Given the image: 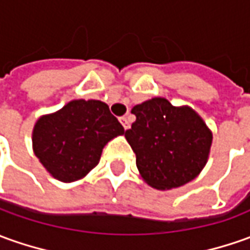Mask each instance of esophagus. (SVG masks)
<instances>
[{"instance_id":"esophagus-1","label":"esophagus","mask_w":250,"mask_h":250,"mask_svg":"<svg viewBox=\"0 0 250 250\" xmlns=\"http://www.w3.org/2000/svg\"><path fill=\"white\" fill-rule=\"evenodd\" d=\"M120 120V123H122V125L125 127V130H128L130 128V122H128V119L125 118V116H123V118L119 119Z\"/></svg>"}]
</instances>
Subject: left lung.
<instances>
[{
  "instance_id": "8db88e82",
  "label": "left lung",
  "mask_w": 250,
  "mask_h": 250,
  "mask_svg": "<svg viewBox=\"0 0 250 250\" xmlns=\"http://www.w3.org/2000/svg\"><path fill=\"white\" fill-rule=\"evenodd\" d=\"M137 120L125 132L147 185L174 189L201 172L209 154L212 134L189 106L176 108L156 97L131 109Z\"/></svg>"
}]
</instances>
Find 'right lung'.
Returning a JSON list of instances; mask_svg holds the SVG:
<instances>
[{"mask_svg": "<svg viewBox=\"0 0 250 250\" xmlns=\"http://www.w3.org/2000/svg\"><path fill=\"white\" fill-rule=\"evenodd\" d=\"M122 134L125 128L106 104L74 100L35 123L32 146L56 179L74 182L96 167L103 147Z\"/></svg>", "mask_w": 250, "mask_h": 250, "instance_id": "right-lung-1", "label": "right lung"}]
</instances>
